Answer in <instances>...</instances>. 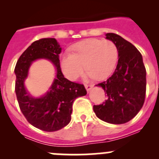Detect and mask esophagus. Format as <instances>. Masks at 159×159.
Masks as SVG:
<instances>
[{"label":"esophagus","instance_id":"esophagus-1","mask_svg":"<svg viewBox=\"0 0 159 159\" xmlns=\"http://www.w3.org/2000/svg\"><path fill=\"white\" fill-rule=\"evenodd\" d=\"M84 87H85L87 91H90L91 90V89H92V85H90V84H85V85H84Z\"/></svg>","mask_w":159,"mask_h":159}]
</instances>
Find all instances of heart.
Instances as JSON below:
<instances>
[{"label":"heart","instance_id":"heart-1","mask_svg":"<svg viewBox=\"0 0 159 159\" xmlns=\"http://www.w3.org/2000/svg\"><path fill=\"white\" fill-rule=\"evenodd\" d=\"M60 59V68L65 78L75 81L83 68L84 78L104 79L113 72L118 61V48L112 41L89 39L70 48Z\"/></svg>","mask_w":159,"mask_h":159}]
</instances>
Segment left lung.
<instances>
[{"mask_svg":"<svg viewBox=\"0 0 159 159\" xmlns=\"http://www.w3.org/2000/svg\"><path fill=\"white\" fill-rule=\"evenodd\" d=\"M106 39L116 45L118 61L113 75L97 84L103 89L108 99L94 105L99 119L114 125L124 124L132 119L143 106L146 91V70L141 53L118 34L108 33Z\"/></svg>","mask_w":159,"mask_h":159,"instance_id":"obj_1","label":"left lung"}]
</instances>
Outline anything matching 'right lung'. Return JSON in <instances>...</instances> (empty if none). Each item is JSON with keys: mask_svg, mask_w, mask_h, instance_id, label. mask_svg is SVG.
<instances>
[{"mask_svg": "<svg viewBox=\"0 0 159 159\" xmlns=\"http://www.w3.org/2000/svg\"><path fill=\"white\" fill-rule=\"evenodd\" d=\"M61 50L55 38L38 40L20 55L14 69L15 92L20 111L30 125L42 131H58L69 124L74 101L87 94L83 84L72 82L64 77L59 61ZM40 59L51 62L56 68V75L45 94L34 96L27 91L24 81L28 76L30 65Z\"/></svg>", "mask_w": 159, "mask_h": 159, "instance_id": "right-lung-1", "label": "right lung"}]
</instances>
